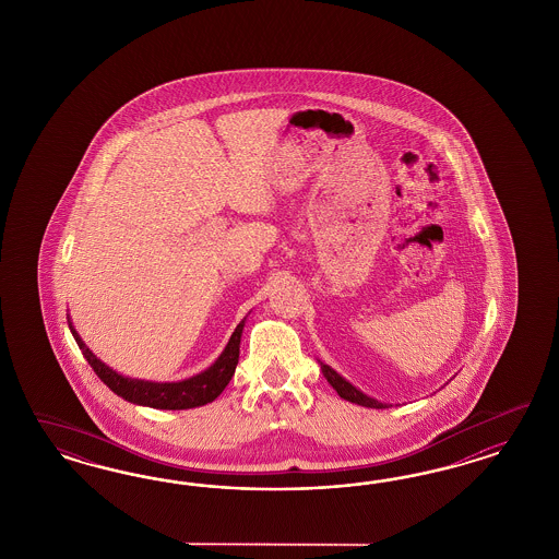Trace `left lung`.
Segmentation results:
<instances>
[{
  "mask_svg": "<svg viewBox=\"0 0 559 559\" xmlns=\"http://www.w3.org/2000/svg\"><path fill=\"white\" fill-rule=\"evenodd\" d=\"M320 367H322L323 377L328 379V383H330L334 390L338 391L340 397H344L346 402H353V404H358V406L374 407V409H383V407L391 406V404H383V402L374 400L371 395L356 390L353 383H348V381H346L340 372L334 371L330 365H323L322 360H320Z\"/></svg>",
  "mask_w": 559,
  "mask_h": 559,
  "instance_id": "8db88e82",
  "label": "left lung"
}]
</instances>
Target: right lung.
<instances>
[{
    "instance_id": "1",
    "label": "right lung",
    "mask_w": 559,
    "mask_h": 559,
    "mask_svg": "<svg viewBox=\"0 0 559 559\" xmlns=\"http://www.w3.org/2000/svg\"><path fill=\"white\" fill-rule=\"evenodd\" d=\"M69 330L73 338L78 342L82 355L90 362V367L104 381L108 390L115 391L119 397L136 404V406L155 407V409H190V407L204 406L217 400L221 391L227 388L236 372L237 360H239V342H241V332L246 325V318L237 323L236 332L227 342L225 350L221 353L219 358L204 371L199 374H192L182 381H171V383H155V381H145V379H133L124 377L120 372L110 369L106 362H102L98 356L94 355L84 340L73 328L69 320Z\"/></svg>"
}]
</instances>
